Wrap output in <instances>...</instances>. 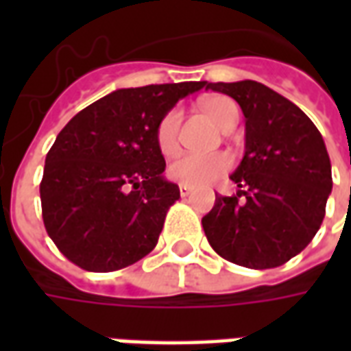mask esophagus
Listing matches in <instances>:
<instances>
[{
  "label": "esophagus",
  "instance_id": "esophagus-1",
  "mask_svg": "<svg viewBox=\"0 0 351 351\" xmlns=\"http://www.w3.org/2000/svg\"><path fill=\"white\" fill-rule=\"evenodd\" d=\"M178 190H180V195H182V197H188V195L191 193L190 186H184V184H180V186H178Z\"/></svg>",
  "mask_w": 351,
  "mask_h": 351
}]
</instances>
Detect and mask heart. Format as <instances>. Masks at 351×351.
Returning <instances> with one entry per match:
<instances>
[{"label": "heart", "instance_id": "1", "mask_svg": "<svg viewBox=\"0 0 351 351\" xmlns=\"http://www.w3.org/2000/svg\"><path fill=\"white\" fill-rule=\"evenodd\" d=\"M201 110L213 120L220 130L229 131L235 128L239 120V107L233 99L226 95H210L201 101ZM180 122L182 112L178 108H173L163 114V118L156 128V141L158 148L163 156H175L180 146ZM231 156L226 152L213 154H184L176 158L167 169L171 180H175L184 186L201 188L206 184L218 180L231 169Z\"/></svg>", "mask_w": 351, "mask_h": 351}]
</instances>
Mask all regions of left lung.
Returning <instances> with one entry per match:
<instances>
[{
    "label": "left lung",
    "instance_id": "left-lung-1",
    "mask_svg": "<svg viewBox=\"0 0 351 351\" xmlns=\"http://www.w3.org/2000/svg\"><path fill=\"white\" fill-rule=\"evenodd\" d=\"M241 105L244 156L233 197L216 195L203 229L216 254L250 269L280 267L314 239L332 190L324 137L295 103L256 80L205 82ZM239 197H244L239 202Z\"/></svg>",
    "mask_w": 351,
    "mask_h": 351
}]
</instances>
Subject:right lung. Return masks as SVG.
<instances>
[{"mask_svg":"<svg viewBox=\"0 0 351 351\" xmlns=\"http://www.w3.org/2000/svg\"><path fill=\"white\" fill-rule=\"evenodd\" d=\"M205 82L122 88L67 122L47 154L43 221L65 258L92 272L137 263L158 244L169 206L156 128L176 101Z\"/></svg>","mask_w":351,"mask_h":351,"instance_id":"right-lung-1","label":"right lung"}]
</instances>
